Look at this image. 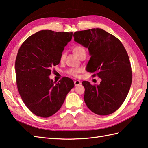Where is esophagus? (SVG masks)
<instances>
[{"label":"esophagus","instance_id":"34e87169","mask_svg":"<svg viewBox=\"0 0 148 148\" xmlns=\"http://www.w3.org/2000/svg\"><path fill=\"white\" fill-rule=\"evenodd\" d=\"M74 84L75 86H78V85L81 84V82L79 81V80H76V81L74 82Z\"/></svg>","mask_w":148,"mask_h":148}]
</instances>
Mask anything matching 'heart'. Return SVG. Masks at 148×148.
Listing matches in <instances>:
<instances>
[{
  "label": "heart",
  "instance_id": "b5f03b06",
  "mask_svg": "<svg viewBox=\"0 0 148 148\" xmlns=\"http://www.w3.org/2000/svg\"><path fill=\"white\" fill-rule=\"evenodd\" d=\"M73 52L75 53V56H77L78 58L80 56H82L83 53H86V51H85L84 48L82 46H76L73 49ZM65 57V53L62 52L60 57V60L62 62L63 61ZM81 69H70L66 71V73L69 75L73 76V77H78V74L81 72Z\"/></svg>",
  "mask_w": 148,
  "mask_h": 148
}]
</instances>
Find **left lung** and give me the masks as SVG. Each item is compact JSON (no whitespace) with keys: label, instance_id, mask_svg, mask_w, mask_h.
<instances>
[{"label":"left lung","instance_id":"8db88e82","mask_svg":"<svg viewBox=\"0 0 148 148\" xmlns=\"http://www.w3.org/2000/svg\"><path fill=\"white\" fill-rule=\"evenodd\" d=\"M74 41L88 49L91 58L86 70L96 72L99 85L83 82L84 100L92 112L99 115L114 113L128 95L132 81L128 53L120 40L104 29L92 28L76 31Z\"/></svg>","mask_w":148,"mask_h":148}]
</instances>
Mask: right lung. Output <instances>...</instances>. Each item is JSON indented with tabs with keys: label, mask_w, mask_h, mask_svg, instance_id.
I'll list each match as a JSON object with an SVG mask.
<instances>
[{
	"label": "right lung",
	"mask_w": 148,
	"mask_h": 148,
	"mask_svg": "<svg viewBox=\"0 0 148 148\" xmlns=\"http://www.w3.org/2000/svg\"><path fill=\"white\" fill-rule=\"evenodd\" d=\"M73 33L41 30L21 44L15 60L16 85L26 106L34 115L49 117L59 110L74 82L64 77L49 78L51 68L60 63L65 46Z\"/></svg>",
	"instance_id": "add662e5"
}]
</instances>
